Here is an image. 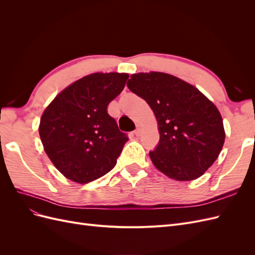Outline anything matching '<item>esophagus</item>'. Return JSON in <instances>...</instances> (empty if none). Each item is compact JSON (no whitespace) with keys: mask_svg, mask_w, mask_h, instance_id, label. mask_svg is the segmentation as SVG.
I'll use <instances>...</instances> for the list:
<instances>
[{"mask_svg":"<svg viewBox=\"0 0 255 255\" xmlns=\"http://www.w3.org/2000/svg\"><path fill=\"white\" fill-rule=\"evenodd\" d=\"M140 133H141V127H140V126H137L136 129L134 130V134H135L136 136H139Z\"/></svg>","mask_w":255,"mask_h":255,"instance_id":"34e87169","label":"esophagus"}]
</instances>
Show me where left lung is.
Returning <instances> with one entry per match:
<instances>
[{
	"label": "left lung",
	"instance_id": "left-lung-1",
	"mask_svg": "<svg viewBox=\"0 0 255 255\" xmlns=\"http://www.w3.org/2000/svg\"><path fill=\"white\" fill-rule=\"evenodd\" d=\"M127 85L157 119L159 141L149 153L154 166L177 181L201 176L225 142L217 107L192 85L163 72L133 74Z\"/></svg>",
	"mask_w": 255,
	"mask_h": 255
}]
</instances>
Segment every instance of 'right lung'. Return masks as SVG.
I'll list each match as a JSON object with an SVG mask.
<instances>
[{
	"label": "right lung",
	"instance_id": "1",
	"mask_svg": "<svg viewBox=\"0 0 255 255\" xmlns=\"http://www.w3.org/2000/svg\"><path fill=\"white\" fill-rule=\"evenodd\" d=\"M127 73H94L74 82L53 100L40 119L45 153L67 179L85 184L110 172L128 137L107 113Z\"/></svg>",
	"mask_w": 255,
	"mask_h": 255
}]
</instances>
